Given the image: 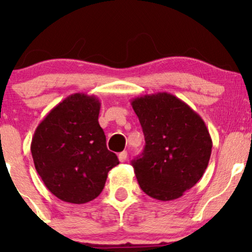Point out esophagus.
<instances>
[{
  "label": "esophagus",
  "mask_w": 252,
  "mask_h": 252,
  "mask_svg": "<svg viewBox=\"0 0 252 252\" xmlns=\"http://www.w3.org/2000/svg\"><path fill=\"white\" fill-rule=\"evenodd\" d=\"M126 158H128V152H126V150H123V152H121L120 154H118V160H120L121 162H124V161L126 160Z\"/></svg>",
  "instance_id": "1"
}]
</instances>
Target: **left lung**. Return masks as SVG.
<instances>
[{"label":"left lung","mask_w":252,"mask_h":252,"mask_svg":"<svg viewBox=\"0 0 252 252\" xmlns=\"http://www.w3.org/2000/svg\"><path fill=\"white\" fill-rule=\"evenodd\" d=\"M131 105L146 140L142 154L131 161L141 189L161 201L180 198L209 164L212 140L206 124L167 92L134 98Z\"/></svg>","instance_id":"left-lung-1"}]
</instances>
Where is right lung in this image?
Returning <instances> with one entry per match:
<instances>
[{
  "label": "right lung",
  "mask_w": 252,
  "mask_h": 252,
  "mask_svg": "<svg viewBox=\"0 0 252 252\" xmlns=\"http://www.w3.org/2000/svg\"><path fill=\"white\" fill-rule=\"evenodd\" d=\"M97 97L74 94L40 122L32 138L34 166L45 186L60 200L85 204L100 194L108 173L120 163L106 148L98 123Z\"/></svg>",
  "instance_id": "obj_1"
}]
</instances>
